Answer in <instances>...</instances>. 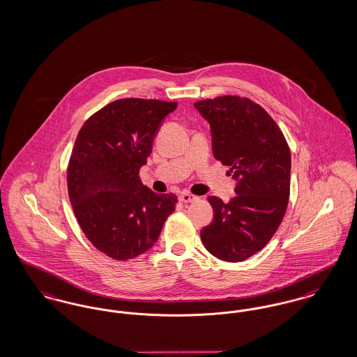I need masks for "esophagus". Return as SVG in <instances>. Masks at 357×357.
Wrapping results in <instances>:
<instances>
[{
	"mask_svg": "<svg viewBox=\"0 0 357 357\" xmlns=\"http://www.w3.org/2000/svg\"><path fill=\"white\" fill-rule=\"evenodd\" d=\"M178 200H180L181 203H193V202L197 200V197L193 196V195H190V193L184 192V193H181V195L178 196Z\"/></svg>",
	"mask_w": 357,
	"mask_h": 357,
	"instance_id": "1",
	"label": "esophagus"
}]
</instances>
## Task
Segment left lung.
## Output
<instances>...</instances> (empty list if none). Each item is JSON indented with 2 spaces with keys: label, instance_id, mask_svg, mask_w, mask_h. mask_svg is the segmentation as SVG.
Returning <instances> with one entry per match:
<instances>
[{
  "label": "left lung",
  "instance_id": "obj_1",
  "mask_svg": "<svg viewBox=\"0 0 357 357\" xmlns=\"http://www.w3.org/2000/svg\"><path fill=\"white\" fill-rule=\"evenodd\" d=\"M195 107L209 123L213 157L236 180V196L228 203L208 197L213 220L200 236L213 257L242 262L261 251L281 225L290 195V149L274 119L247 98L225 95Z\"/></svg>",
  "mask_w": 357,
  "mask_h": 357
}]
</instances>
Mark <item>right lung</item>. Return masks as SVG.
Here are the masks:
<instances>
[{"mask_svg":"<svg viewBox=\"0 0 357 357\" xmlns=\"http://www.w3.org/2000/svg\"><path fill=\"white\" fill-rule=\"evenodd\" d=\"M176 102L118 99L90 116L76 137L67 185L76 220L95 248L132 259L157 242L177 196L145 187L139 169Z\"/></svg>","mask_w":357,"mask_h":357,"instance_id":"1","label":"right lung"}]
</instances>
